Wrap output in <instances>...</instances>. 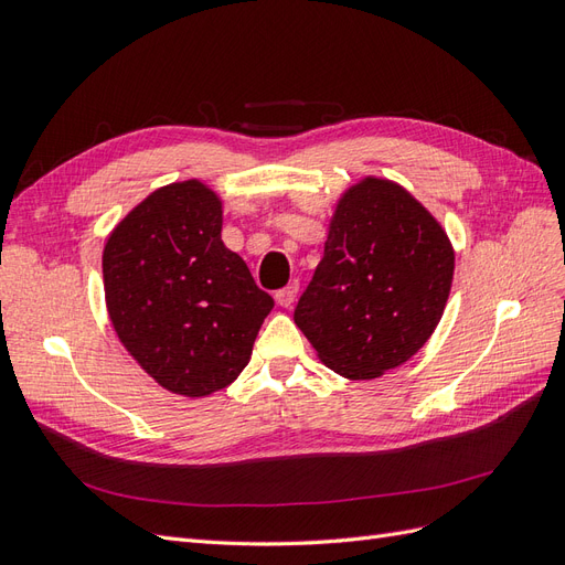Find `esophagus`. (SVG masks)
<instances>
[{
  "label": "esophagus",
  "instance_id": "esophagus-1",
  "mask_svg": "<svg viewBox=\"0 0 565 565\" xmlns=\"http://www.w3.org/2000/svg\"><path fill=\"white\" fill-rule=\"evenodd\" d=\"M297 292H299V282H289L287 287L278 289V292H276L278 306H282V309H289V306H292L295 299H297Z\"/></svg>",
  "mask_w": 565,
  "mask_h": 565
}]
</instances>
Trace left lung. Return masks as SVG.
<instances>
[{"instance_id":"8db88e82","label":"left lung","mask_w":565,"mask_h":565,"mask_svg":"<svg viewBox=\"0 0 565 565\" xmlns=\"http://www.w3.org/2000/svg\"><path fill=\"white\" fill-rule=\"evenodd\" d=\"M452 273L455 249L438 218L401 183L365 177L337 200L295 322L341 377L377 380L429 341Z\"/></svg>"}]
</instances>
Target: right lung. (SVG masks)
<instances>
[{
    "label": "right lung",
    "instance_id": "obj_1",
    "mask_svg": "<svg viewBox=\"0 0 565 565\" xmlns=\"http://www.w3.org/2000/svg\"><path fill=\"white\" fill-rule=\"evenodd\" d=\"M224 202L198 179L152 191L104 247L115 334L162 388L204 398L237 380L273 299L221 241Z\"/></svg>",
    "mask_w": 565,
    "mask_h": 565
}]
</instances>
